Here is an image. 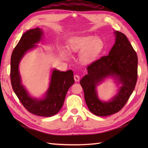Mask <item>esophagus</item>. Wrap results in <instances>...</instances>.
Masks as SVG:
<instances>
[{"instance_id":"obj_1","label":"esophagus","mask_w":148,"mask_h":148,"mask_svg":"<svg viewBox=\"0 0 148 148\" xmlns=\"http://www.w3.org/2000/svg\"><path fill=\"white\" fill-rule=\"evenodd\" d=\"M74 79L75 80V81L78 82V81H79V79H80V77H79V75L76 74V75H74Z\"/></svg>"}]
</instances>
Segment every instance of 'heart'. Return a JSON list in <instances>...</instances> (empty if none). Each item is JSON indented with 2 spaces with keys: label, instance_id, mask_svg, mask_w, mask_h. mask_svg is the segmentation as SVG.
<instances>
[{
  "label": "heart",
  "instance_id": "obj_1",
  "mask_svg": "<svg viewBox=\"0 0 148 148\" xmlns=\"http://www.w3.org/2000/svg\"><path fill=\"white\" fill-rule=\"evenodd\" d=\"M103 47V42L100 37L86 36L75 37L69 44V48L72 52L82 51L80 55V60L83 64H86L95 59Z\"/></svg>",
  "mask_w": 148,
  "mask_h": 148
}]
</instances>
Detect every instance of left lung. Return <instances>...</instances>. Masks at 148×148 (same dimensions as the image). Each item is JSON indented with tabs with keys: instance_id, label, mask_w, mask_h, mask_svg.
<instances>
[{
	"instance_id": "1",
	"label": "left lung",
	"mask_w": 148,
	"mask_h": 148,
	"mask_svg": "<svg viewBox=\"0 0 148 148\" xmlns=\"http://www.w3.org/2000/svg\"><path fill=\"white\" fill-rule=\"evenodd\" d=\"M114 33L116 42L109 55L88 66V74L80 81L88 108L97 116H109L121 110L134 92L137 80V53L124 34L119 31ZM109 75L118 79L122 86L111 101L102 103L97 97L95 88Z\"/></svg>"
}]
</instances>
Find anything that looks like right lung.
I'll return each instance as SVG.
<instances>
[{
	"label": "right lung",
	"mask_w": 148,
	"mask_h": 148,
	"mask_svg": "<svg viewBox=\"0 0 148 148\" xmlns=\"http://www.w3.org/2000/svg\"><path fill=\"white\" fill-rule=\"evenodd\" d=\"M42 32L39 28L28 30L21 36L12 51L11 58L10 77L12 90L19 100L28 111L34 114L50 117L56 114L64 104L67 91L74 83L73 71L60 72L53 70L49 89L43 100H36L28 95L21 84L18 65L21 58L28 50L34 48L41 39Z\"/></svg>",
	"instance_id": "obj_1"
}]
</instances>
